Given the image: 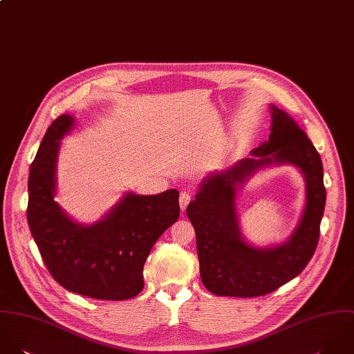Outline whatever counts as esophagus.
Listing matches in <instances>:
<instances>
[{"label":"esophagus","mask_w":354,"mask_h":354,"mask_svg":"<svg viewBox=\"0 0 354 354\" xmlns=\"http://www.w3.org/2000/svg\"><path fill=\"white\" fill-rule=\"evenodd\" d=\"M192 201V194L189 192H183L180 193V197H179V205H180V209L182 211H186L189 203Z\"/></svg>","instance_id":"obj_1"}]
</instances>
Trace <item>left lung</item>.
<instances>
[{
  "label": "left lung",
  "instance_id": "left-lung-1",
  "mask_svg": "<svg viewBox=\"0 0 354 354\" xmlns=\"http://www.w3.org/2000/svg\"><path fill=\"white\" fill-rule=\"evenodd\" d=\"M268 141L224 171L209 174L186 213L196 230L200 274L216 295L259 297L275 291L302 272L312 259L326 207L322 158L305 131L283 109L270 105ZM290 163L306 180L301 218L282 244L259 248L245 242L236 211V196L259 170Z\"/></svg>",
  "mask_w": 354,
  "mask_h": 354
}]
</instances>
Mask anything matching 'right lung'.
<instances>
[{
	"label": "right lung",
	"instance_id": "1",
	"mask_svg": "<svg viewBox=\"0 0 354 354\" xmlns=\"http://www.w3.org/2000/svg\"><path fill=\"white\" fill-rule=\"evenodd\" d=\"M73 126V116H59L39 145L28 175V225L44 263L63 287L95 299H129L143 288L153 245L179 217V192H129L100 220H73L55 201L62 140Z\"/></svg>",
	"mask_w": 354,
	"mask_h": 354
}]
</instances>
